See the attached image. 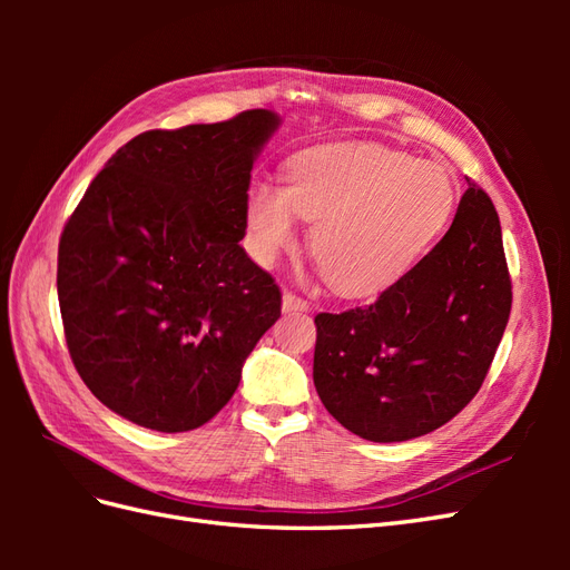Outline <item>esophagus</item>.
I'll return each mask as SVG.
<instances>
[{"label":"esophagus","mask_w":570,"mask_h":570,"mask_svg":"<svg viewBox=\"0 0 570 570\" xmlns=\"http://www.w3.org/2000/svg\"><path fill=\"white\" fill-rule=\"evenodd\" d=\"M283 312L285 314H304V312H308V302L297 297V295H292V292H285V295H283Z\"/></svg>","instance_id":"34e87169"}]
</instances>
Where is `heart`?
<instances>
[{
	"mask_svg": "<svg viewBox=\"0 0 570 570\" xmlns=\"http://www.w3.org/2000/svg\"><path fill=\"white\" fill-rule=\"evenodd\" d=\"M456 185L440 164L381 145L308 149L289 187L262 183L247 197L249 249L262 264L289 249L297 220H316L312 252L340 292L371 295L396 283L450 223Z\"/></svg>",
	"mask_w": 570,
	"mask_h": 570,
	"instance_id": "b5f03b06",
	"label": "heart"
}]
</instances>
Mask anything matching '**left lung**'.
<instances>
[{"label": "left lung", "mask_w": 570, "mask_h": 570, "mask_svg": "<svg viewBox=\"0 0 570 570\" xmlns=\"http://www.w3.org/2000/svg\"><path fill=\"white\" fill-rule=\"evenodd\" d=\"M509 314L499 216L471 185L440 243L373 304L316 316V392L364 440L433 433L478 394Z\"/></svg>", "instance_id": "left-lung-1"}]
</instances>
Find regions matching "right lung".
<instances>
[{
	"label": "right lung",
	"instance_id": "obj_1",
	"mask_svg": "<svg viewBox=\"0 0 570 570\" xmlns=\"http://www.w3.org/2000/svg\"><path fill=\"white\" fill-rule=\"evenodd\" d=\"M281 116L147 130L99 170L59 243L68 352L97 400L159 433L212 421L281 289L239 239L252 166Z\"/></svg>",
	"mask_w": 570,
	"mask_h": 570
}]
</instances>
